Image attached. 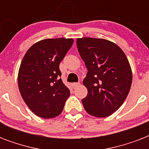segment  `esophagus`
Segmentation results:
<instances>
[{"mask_svg": "<svg viewBox=\"0 0 149 149\" xmlns=\"http://www.w3.org/2000/svg\"><path fill=\"white\" fill-rule=\"evenodd\" d=\"M79 83H73V84H72V88H76L77 86H78L79 85Z\"/></svg>", "mask_w": 149, "mask_h": 149, "instance_id": "obj_1", "label": "esophagus"}]
</instances>
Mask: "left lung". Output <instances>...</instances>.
<instances>
[{
  "mask_svg": "<svg viewBox=\"0 0 149 149\" xmlns=\"http://www.w3.org/2000/svg\"><path fill=\"white\" fill-rule=\"evenodd\" d=\"M77 45L88 70L83 81L88 91L82 100L84 109L97 118L108 117L129 93L132 83L129 62L118 45L104 38H77Z\"/></svg>",
  "mask_w": 149,
  "mask_h": 149,
  "instance_id": "1",
  "label": "left lung"
}]
</instances>
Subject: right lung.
Here are the masks:
<instances>
[{"label":"right lung","instance_id":"add662e5","mask_svg":"<svg viewBox=\"0 0 149 149\" xmlns=\"http://www.w3.org/2000/svg\"><path fill=\"white\" fill-rule=\"evenodd\" d=\"M72 38H46L26 52L20 65L17 84L22 98L36 115L48 119L62 113L70 91L62 81L59 64Z\"/></svg>","mask_w":149,"mask_h":149}]
</instances>
